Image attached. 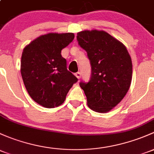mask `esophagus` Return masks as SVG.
I'll use <instances>...</instances> for the list:
<instances>
[{"label":"esophagus","instance_id":"34e87169","mask_svg":"<svg viewBox=\"0 0 154 154\" xmlns=\"http://www.w3.org/2000/svg\"><path fill=\"white\" fill-rule=\"evenodd\" d=\"M75 76H76V77H77V79H80V77H81V74H80V72H77L75 74Z\"/></svg>","mask_w":154,"mask_h":154}]
</instances>
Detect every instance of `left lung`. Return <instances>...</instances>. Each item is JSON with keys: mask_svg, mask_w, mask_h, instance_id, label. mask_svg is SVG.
I'll return each mask as SVG.
<instances>
[{"mask_svg": "<svg viewBox=\"0 0 154 154\" xmlns=\"http://www.w3.org/2000/svg\"><path fill=\"white\" fill-rule=\"evenodd\" d=\"M77 39L91 66L90 81L80 83L88 106L96 112H108L130 88L133 72L130 54L123 43L105 31H82Z\"/></svg>", "mask_w": 154, "mask_h": 154, "instance_id": "1", "label": "left lung"}]
</instances>
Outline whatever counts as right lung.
<instances>
[{
    "label": "right lung",
    "mask_w": 154,
    "mask_h": 154,
    "mask_svg": "<svg viewBox=\"0 0 154 154\" xmlns=\"http://www.w3.org/2000/svg\"><path fill=\"white\" fill-rule=\"evenodd\" d=\"M74 38L73 33H48L35 39L22 53L20 73L32 100L52 108L64 103L77 78L67 70L61 50Z\"/></svg>",
    "instance_id": "1"
}]
</instances>
